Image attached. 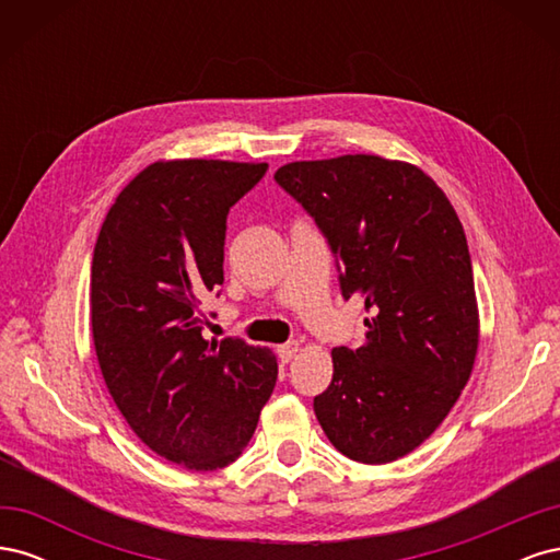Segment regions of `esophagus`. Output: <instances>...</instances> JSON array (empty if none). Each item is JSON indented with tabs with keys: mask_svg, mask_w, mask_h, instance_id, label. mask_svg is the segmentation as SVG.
Returning <instances> with one entry per match:
<instances>
[{
	"mask_svg": "<svg viewBox=\"0 0 560 560\" xmlns=\"http://www.w3.org/2000/svg\"><path fill=\"white\" fill-rule=\"evenodd\" d=\"M296 352H299V343H294V341L278 346V358L282 364H290L296 358Z\"/></svg>",
	"mask_w": 560,
	"mask_h": 560,
	"instance_id": "34e87169",
	"label": "esophagus"
}]
</instances>
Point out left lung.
<instances>
[{
  "instance_id": "obj_1",
  "label": "left lung",
  "mask_w": 560,
  "mask_h": 560,
  "mask_svg": "<svg viewBox=\"0 0 560 560\" xmlns=\"http://www.w3.org/2000/svg\"><path fill=\"white\" fill-rule=\"evenodd\" d=\"M276 182L325 235L343 299L362 296L369 315L360 348L331 350L315 416L350 460L393 463L442 425L477 358L460 219L425 173L381 156L287 163Z\"/></svg>"
}]
</instances>
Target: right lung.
I'll list each match as a JSON object with an SVG mask.
<instances>
[{"mask_svg":"<svg viewBox=\"0 0 560 560\" xmlns=\"http://www.w3.org/2000/svg\"><path fill=\"white\" fill-rule=\"evenodd\" d=\"M266 163H154L118 194L91 268V325L109 395L171 463L219 469L243 453L276 387L268 348L206 341L200 301L224 282L229 210ZM214 317V313H210Z\"/></svg>","mask_w":560,"mask_h":560,"instance_id":"add662e5","label":"right lung"}]
</instances>
